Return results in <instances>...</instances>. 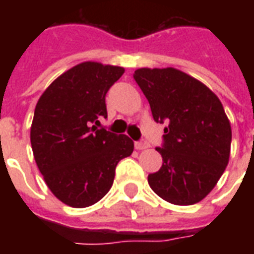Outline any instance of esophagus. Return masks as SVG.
I'll return each instance as SVG.
<instances>
[{"mask_svg": "<svg viewBox=\"0 0 254 254\" xmlns=\"http://www.w3.org/2000/svg\"><path fill=\"white\" fill-rule=\"evenodd\" d=\"M134 146L137 150H145V149H147V147H150V145H149V142H146L145 139H141V141L134 143Z\"/></svg>", "mask_w": 254, "mask_h": 254, "instance_id": "34e87169", "label": "esophagus"}]
</instances>
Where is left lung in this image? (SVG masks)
Masks as SVG:
<instances>
[{"mask_svg": "<svg viewBox=\"0 0 254 254\" xmlns=\"http://www.w3.org/2000/svg\"><path fill=\"white\" fill-rule=\"evenodd\" d=\"M135 83L155 123L166 124L155 150L162 167L149 174L151 190L177 205L204 199L228 165L232 130L220 100L201 81L175 68H139Z\"/></svg>", "mask_w": 254, "mask_h": 254, "instance_id": "8db88e82", "label": "left lung"}]
</instances>
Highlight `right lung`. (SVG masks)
<instances>
[{
  "instance_id": "obj_1",
  "label": "right lung",
  "mask_w": 254,
  "mask_h": 254,
  "mask_svg": "<svg viewBox=\"0 0 254 254\" xmlns=\"http://www.w3.org/2000/svg\"><path fill=\"white\" fill-rule=\"evenodd\" d=\"M125 69L84 62L49 85L34 112L30 141L46 185L64 204L84 208L107 195L117 163L133 153L127 135L93 124L107 119L105 95Z\"/></svg>"
}]
</instances>
